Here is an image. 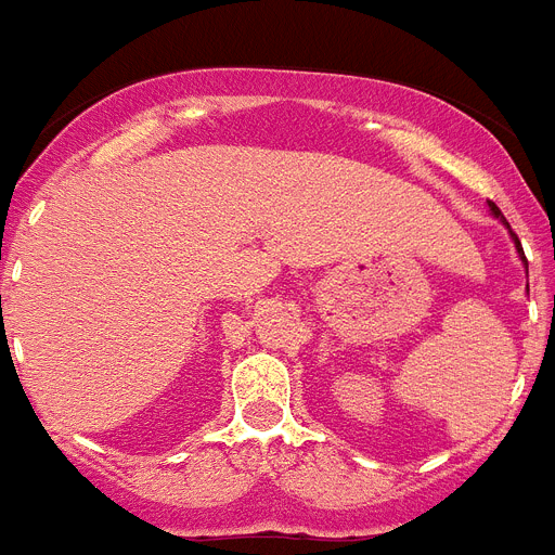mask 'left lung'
Returning <instances> with one entry per match:
<instances>
[{
  "instance_id": "obj_1",
  "label": "left lung",
  "mask_w": 555,
  "mask_h": 555,
  "mask_svg": "<svg viewBox=\"0 0 555 555\" xmlns=\"http://www.w3.org/2000/svg\"><path fill=\"white\" fill-rule=\"evenodd\" d=\"M488 208H491V214H493V217H496V220H500L502 225H505L507 231H511V225H507V222H505V217H502V211H500V208L493 206V203H488ZM511 240H514V245H516V254H519V259H522V264H525V268H528V259H525V250H522V245H519V236H516L514 231H511Z\"/></svg>"
}]
</instances>
